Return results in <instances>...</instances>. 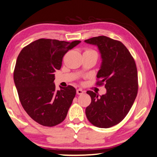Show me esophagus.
<instances>
[{
  "label": "esophagus",
  "instance_id": "obj_1",
  "mask_svg": "<svg viewBox=\"0 0 157 157\" xmlns=\"http://www.w3.org/2000/svg\"><path fill=\"white\" fill-rule=\"evenodd\" d=\"M76 93H77V94H83L84 93V91L82 89L79 88L76 90Z\"/></svg>",
  "mask_w": 157,
  "mask_h": 157
}]
</instances>
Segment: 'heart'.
Segmentation results:
<instances>
[{"mask_svg":"<svg viewBox=\"0 0 157 157\" xmlns=\"http://www.w3.org/2000/svg\"><path fill=\"white\" fill-rule=\"evenodd\" d=\"M86 51H91V50H86Z\"/></svg>","mask_w":157,"mask_h":157,"instance_id":"b5f03b06","label":"heart"}]
</instances>
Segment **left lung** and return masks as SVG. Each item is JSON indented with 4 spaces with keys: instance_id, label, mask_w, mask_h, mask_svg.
Masks as SVG:
<instances>
[{
    "instance_id": "1",
    "label": "left lung",
    "mask_w": 157,
    "mask_h": 157,
    "mask_svg": "<svg viewBox=\"0 0 157 157\" xmlns=\"http://www.w3.org/2000/svg\"><path fill=\"white\" fill-rule=\"evenodd\" d=\"M97 45L102 63L97 73V86H105L101 96L88 90L91 103L86 108V117L99 128H109L122 121L128 114L138 94L137 67L129 50L118 40L98 36L85 40Z\"/></svg>"
}]
</instances>
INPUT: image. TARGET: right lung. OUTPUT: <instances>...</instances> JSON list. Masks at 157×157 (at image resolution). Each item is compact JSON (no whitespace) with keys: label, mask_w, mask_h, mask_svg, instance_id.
<instances>
[{"label":"right lung","mask_w":157,"mask_h":157,"mask_svg":"<svg viewBox=\"0 0 157 157\" xmlns=\"http://www.w3.org/2000/svg\"><path fill=\"white\" fill-rule=\"evenodd\" d=\"M80 42L42 38L25 46L18 56L14 81L19 101L38 124L53 127L65 119L76 90L71 86L57 90L54 73L60 69L65 53Z\"/></svg>","instance_id":"add662e5"}]
</instances>
